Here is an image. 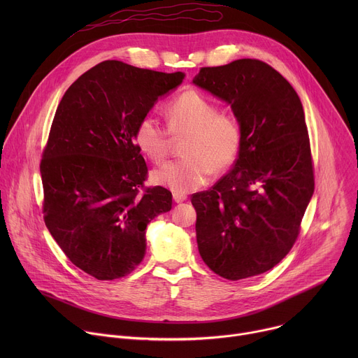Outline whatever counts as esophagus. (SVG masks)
Returning a JSON list of instances; mask_svg holds the SVG:
<instances>
[{"mask_svg": "<svg viewBox=\"0 0 358 358\" xmlns=\"http://www.w3.org/2000/svg\"><path fill=\"white\" fill-rule=\"evenodd\" d=\"M173 199L174 202H182L187 199V195L185 194H180V192H174L173 194Z\"/></svg>", "mask_w": 358, "mask_h": 358, "instance_id": "esophagus-1", "label": "esophagus"}]
</instances>
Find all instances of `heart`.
I'll use <instances>...</instances> for the list:
<instances>
[{
	"label": "heart",
	"mask_w": 358,
	"mask_h": 358,
	"mask_svg": "<svg viewBox=\"0 0 358 358\" xmlns=\"http://www.w3.org/2000/svg\"><path fill=\"white\" fill-rule=\"evenodd\" d=\"M174 138H185L182 160L152 171V181L185 194L206 184L211 174L228 171L239 157V122L196 90H187L167 106V126L155 113H145L134 129V143L152 163H163Z\"/></svg>",
	"instance_id": "1"
}]
</instances>
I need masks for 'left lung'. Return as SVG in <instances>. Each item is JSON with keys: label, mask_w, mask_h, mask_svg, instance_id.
Instances as JSON below:
<instances>
[{"label": "left lung", "mask_w": 358, "mask_h": 358, "mask_svg": "<svg viewBox=\"0 0 358 358\" xmlns=\"http://www.w3.org/2000/svg\"><path fill=\"white\" fill-rule=\"evenodd\" d=\"M192 82L228 101L243 136L232 170L191 196L199 255L228 280L265 273L294 245L315 191L301 101L259 59L201 68Z\"/></svg>", "instance_id": "1"}]
</instances>
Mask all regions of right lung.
Returning a JSON list of instances; mask_svg holds the SVG:
<instances>
[{
	"label": "right lung",
	"mask_w": 358,
	"mask_h": 358,
	"mask_svg": "<svg viewBox=\"0 0 358 358\" xmlns=\"http://www.w3.org/2000/svg\"><path fill=\"white\" fill-rule=\"evenodd\" d=\"M184 73L103 61L65 92L42 151V213L66 258L97 280L131 273L145 253L147 224L173 195L145 187L137 122Z\"/></svg>",
	"instance_id": "obj_1"
}]
</instances>
